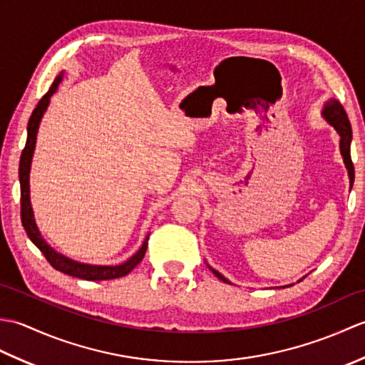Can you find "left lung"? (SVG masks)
<instances>
[{
    "label": "left lung",
    "mask_w": 365,
    "mask_h": 365,
    "mask_svg": "<svg viewBox=\"0 0 365 365\" xmlns=\"http://www.w3.org/2000/svg\"><path fill=\"white\" fill-rule=\"evenodd\" d=\"M323 118L327 119V122H329L332 127L336 128V131L340 136V153H342L344 157V163L348 169V177H350V188L353 187V182H354V166H353V161H351V153H350V145H351V123L348 120V115L344 110V106L340 102H337L336 98H331L327 102L323 108ZM213 271V274L221 279L222 282H229L226 277H224L218 271L210 268ZM230 284V282H229Z\"/></svg>",
    "instance_id": "left-lung-1"
}]
</instances>
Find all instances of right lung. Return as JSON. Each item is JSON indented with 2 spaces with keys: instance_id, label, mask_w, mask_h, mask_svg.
<instances>
[{
  "instance_id": "add662e5",
  "label": "right lung",
  "mask_w": 365,
  "mask_h": 365,
  "mask_svg": "<svg viewBox=\"0 0 365 365\" xmlns=\"http://www.w3.org/2000/svg\"><path fill=\"white\" fill-rule=\"evenodd\" d=\"M61 80H63V73H61L56 80L53 81L51 88L48 92L41 98V102L37 103L34 108L33 114H31L29 122H28V138H26V145L21 152L20 157V168H19V178H20V202H21V224L25 227L26 234L31 242H33L41 252L45 255V259L48 260L50 265L61 271V273L84 279V281H106V279H118L122 276H127L131 269H133L139 262L143 260L144 254L147 251V242H149V237L144 240L143 246L139 247V251L131 255V257L120 263V265L114 267H102V265H88V263H80L72 259L66 257V255L59 254L53 250V247L45 242L42 238L41 232L37 229V224L34 220L33 207H31V199H29V170H31V160H33L34 147H36V139H37V130L38 123L43 113L46 111V106L50 103V97L56 92Z\"/></svg>"
}]
</instances>
